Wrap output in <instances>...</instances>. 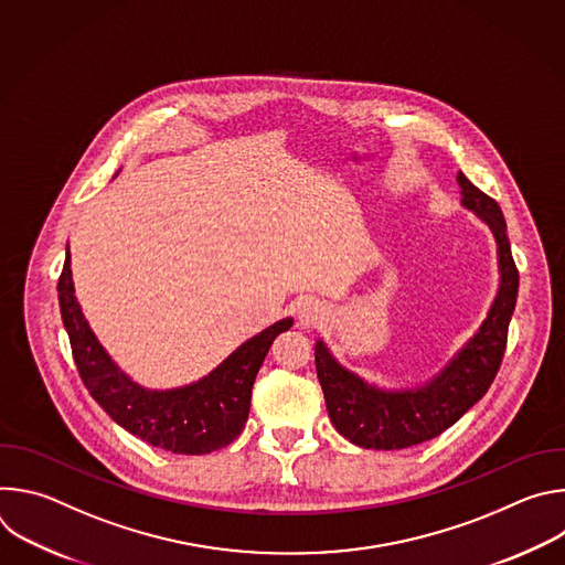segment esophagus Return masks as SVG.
Returning <instances> with one entry per match:
<instances>
[{
  "label": "esophagus",
  "instance_id": "34e87169",
  "mask_svg": "<svg viewBox=\"0 0 565 565\" xmlns=\"http://www.w3.org/2000/svg\"><path fill=\"white\" fill-rule=\"evenodd\" d=\"M327 317V308L315 299H303L297 303V319L301 327H317Z\"/></svg>",
  "mask_w": 565,
  "mask_h": 565
}]
</instances>
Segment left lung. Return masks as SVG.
<instances>
[{"label":"left lung","instance_id":"left-lung-1","mask_svg":"<svg viewBox=\"0 0 565 565\" xmlns=\"http://www.w3.org/2000/svg\"><path fill=\"white\" fill-rule=\"evenodd\" d=\"M460 205L486 223L497 241L499 288L480 327L427 380L386 388L347 369L327 347L315 342L317 377L333 427L364 449H405L440 436L488 393L501 366L508 327L519 295L508 225L494 199L482 194L462 172L456 177Z\"/></svg>","mask_w":565,"mask_h":565}]
</instances>
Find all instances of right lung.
Instances as JSON below:
<instances>
[{"instance_id":"right-lung-1","label":"right lung","mask_w":565,"mask_h":565,"mask_svg":"<svg viewBox=\"0 0 565 565\" xmlns=\"http://www.w3.org/2000/svg\"><path fill=\"white\" fill-rule=\"evenodd\" d=\"M57 297L75 366L98 405L140 440L188 456L216 451L244 431L268 349L292 327V317H284L238 344L207 375L174 388H149L125 373L92 331L75 297L68 246Z\"/></svg>"}]
</instances>
